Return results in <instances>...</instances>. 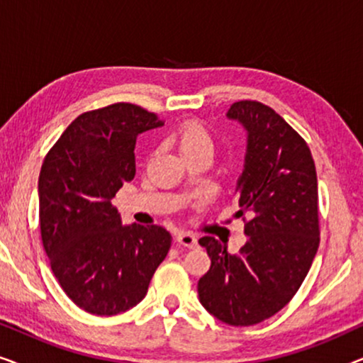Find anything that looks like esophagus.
<instances>
[{
    "mask_svg": "<svg viewBox=\"0 0 363 363\" xmlns=\"http://www.w3.org/2000/svg\"><path fill=\"white\" fill-rule=\"evenodd\" d=\"M177 242L180 246H185V247H196L198 246V240L195 235H191V233H178L175 236Z\"/></svg>",
    "mask_w": 363,
    "mask_h": 363,
    "instance_id": "1",
    "label": "esophagus"
}]
</instances>
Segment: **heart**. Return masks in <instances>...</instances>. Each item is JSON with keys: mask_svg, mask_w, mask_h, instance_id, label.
Returning <instances> with one entry per match:
<instances>
[{"mask_svg": "<svg viewBox=\"0 0 363 363\" xmlns=\"http://www.w3.org/2000/svg\"><path fill=\"white\" fill-rule=\"evenodd\" d=\"M173 140L182 157L193 155L198 152H213V140L203 123L198 121H186L173 133Z\"/></svg>", "mask_w": 363, "mask_h": 363, "instance_id": "obj_1", "label": "heart"}]
</instances>
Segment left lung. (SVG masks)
<instances>
[{
    "label": "left lung",
    "mask_w": 363,
    "mask_h": 363,
    "mask_svg": "<svg viewBox=\"0 0 363 363\" xmlns=\"http://www.w3.org/2000/svg\"><path fill=\"white\" fill-rule=\"evenodd\" d=\"M230 121L246 130V155L238 178V216L247 215V241L228 252L225 241L203 236L210 271L198 281L201 306L230 325H255L292 299L319 247L317 175L299 133L271 107L235 102Z\"/></svg>",
    "instance_id": "1"
}]
</instances>
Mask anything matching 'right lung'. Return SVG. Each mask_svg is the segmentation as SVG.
Segmentation results:
<instances>
[{
    "label": "right lung",
    "instance_id": "right-lung-1",
    "mask_svg": "<svg viewBox=\"0 0 363 363\" xmlns=\"http://www.w3.org/2000/svg\"><path fill=\"white\" fill-rule=\"evenodd\" d=\"M155 113L112 104L79 116L44 158L39 225L51 269L74 304L96 315L137 306L165 259V228L122 225L112 198L135 177V142L162 127Z\"/></svg>",
    "mask_w": 363,
    "mask_h": 363
}]
</instances>
